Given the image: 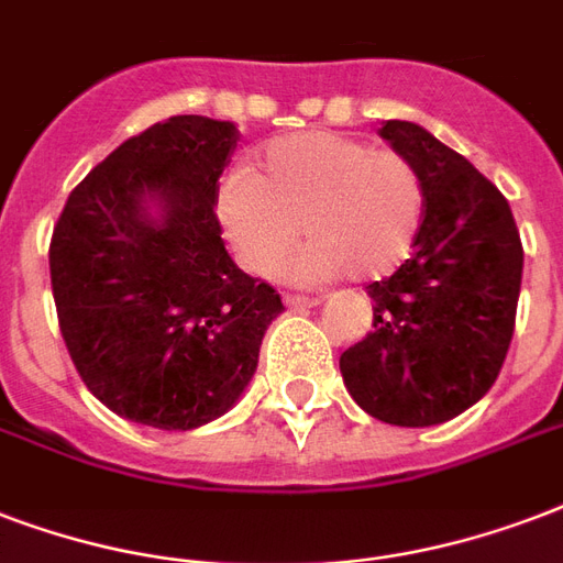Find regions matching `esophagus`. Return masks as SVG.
I'll use <instances>...</instances> for the list:
<instances>
[{
	"instance_id": "esophagus-1",
	"label": "esophagus",
	"mask_w": 563,
	"mask_h": 563,
	"mask_svg": "<svg viewBox=\"0 0 563 563\" xmlns=\"http://www.w3.org/2000/svg\"><path fill=\"white\" fill-rule=\"evenodd\" d=\"M286 307L289 310H310V307H316L319 303V298H303V295H286Z\"/></svg>"
}]
</instances>
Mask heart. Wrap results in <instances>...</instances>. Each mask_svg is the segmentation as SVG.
<instances>
[{"label": "heart", "instance_id": "b5f03b06", "mask_svg": "<svg viewBox=\"0 0 563 563\" xmlns=\"http://www.w3.org/2000/svg\"><path fill=\"white\" fill-rule=\"evenodd\" d=\"M214 212L251 274L272 277L300 233L307 247L286 268L291 280H380L413 251L424 179L405 153L312 129L265 144L256 174H224Z\"/></svg>", "mask_w": 563, "mask_h": 563}]
</instances>
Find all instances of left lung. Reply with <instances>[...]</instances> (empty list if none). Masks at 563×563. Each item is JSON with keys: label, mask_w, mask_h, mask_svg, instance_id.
I'll return each instance as SVG.
<instances>
[{"label": "left lung", "mask_w": 563, "mask_h": 563, "mask_svg": "<svg viewBox=\"0 0 563 563\" xmlns=\"http://www.w3.org/2000/svg\"><path fill=\"white\" fill-rule=\"evenodd\" d=\"M377 135L424 179L413 256L366 286L375 330L342 357V380L368 416L401 428L449 422L496 384L522 283V242L490 179L410 120Z\"/></svg>", "instance_id": "1"}]
</instances>
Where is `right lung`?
<instances>
[{
	"mask_svg": "<svg viewBox=\"0 0 563 563\" xmlns=\"http://www.w3.org/2000/svg\"><path fill=\"white\" fill-rule=\"evenodd\" d=\"M235 141L230 120H162L102 158L55 224L49 274L73 366L129 422L191 431L224 416L283 312L214 218Z\"/></svg>",
	"mask_w": 563,
	"mask_h": 563,
	"instance_id": "1",
	"label": "right lung"
}]
</instances>
